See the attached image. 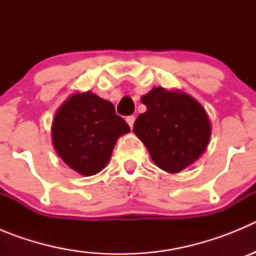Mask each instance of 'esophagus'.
<instances>
[{
	"mask_svg": "<svg viewBox=\"0 0 256 256\" xmlns=\"http://www.w3.org/2000/svg\"><path fill=\"white\" fill-rule=\"evenodd\" d=\"M126 123L130 124V128H133V124H134V120H136V116L134 115H130V116H126Z\"/></svg>",
	"mask_w": 256,
	"mask_h": 256,
	"instance_id": "obj_1",
	"label": "esophagus"
}]
</instances>
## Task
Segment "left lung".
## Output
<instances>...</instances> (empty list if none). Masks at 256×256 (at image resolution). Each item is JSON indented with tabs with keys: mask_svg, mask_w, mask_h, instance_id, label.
<instances>
[{
	"mask_svg": "<svg viewBox=\"0 0 256 256\" xmlns=\"http://www.w3.org/2000/svg\"><path fill=\"white\" fill-rule=\"evenodd\" d=\"M141 101L148 110L136 119L133 132L160 169L180 173L202 155L212 126L200 102L190 94L162 87L152 88Z\"/></svg>",
	"mask_w": 256,
	"mask_h": 256,
	"instance_id": "left-lung-1",
	"label": "left lung"
}]
</instances>
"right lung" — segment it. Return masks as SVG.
<instances>
[{"label": "right lung", "mask_w": 256, "mask_h": 256, "mask_svg": "<svg viewBox=\"0 0 256 256\" xmlns=\"http://www.w3.org/2000/svg\"><path fill=\"white\" fill-rule=\"evenodd\" d=\"M130 130L110 101L90 91L74 94L56 112L52 144L65 164L88 177L105 168L118 138Z\"/></svg>", "instance_id": "right-lung-1"}]
</instances>
